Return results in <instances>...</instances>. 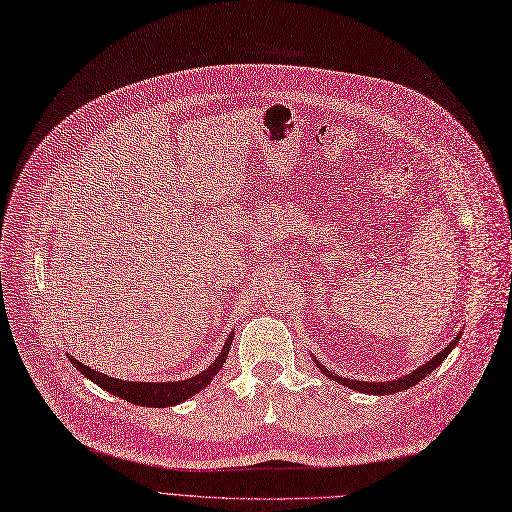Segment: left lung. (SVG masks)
Here are the masks:
<instances>
[{
    "instance_id": "8db88e82",
    "label": "left lung",
    "mask_w": 512,
    "mask_h": 512,
    "mask_svg": "<svg viewBox=\"0 0 512 512\" xmlns=\"http://www.w3.org/2000/svg\"><path fill=\"white\" fill-rule=\"evenodd\" d=\"M457 340H459V336L451 342V344H447V348L443 350V352H439V355L432 359V361H428L426 365H422L420 369H416V371H412L410 375H406V377H400V379H396V381H381V383H375V381H355V379H344V377H336V375H330V371H326L320 363V369H324L326 371V375H330L332 379H336L338 383H342V385H346L348 389H355V391H365V393H375V396H383V393H398V391H404V389H408V387H412V385H416L422 377H426L430 371H435L445 359H447V355L449 352L453 350V346L457 344Z\"/></svg>"
}]
</instances>
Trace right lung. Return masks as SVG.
Segmentation results:
<instances>
[{
  "label": "right lung",
  "instance_id": "right-lung-1",
  "mask_svg": "<svg viewBox=\"0 0 512 512\" xmlns=\"http://www.w3.org/2000/svg\"><path fill=\"white\" fill-rule=\"evenodd\" d=\"M231 340L233 334H229L225 346L221 348L219 357L215 359V363L201 371L199 375H194L190 379L184 381H168V383H137V381H121V379H114L108 375H102L98 371H94L92 367L75 361L73 357H69V361L75 365V369H80L88 379H92L96 385H100L102 389H106L112 396H119L131 404L137 406H147V408H166V406H174L180 404L184 400H188L194 393H199L201 389H205L211 379L219 373V369L223 367L225 359H227V352L231 348Z\"/></svg>",
  "mask_w": 512,
  "mask_h": 512
}]
</instances>
